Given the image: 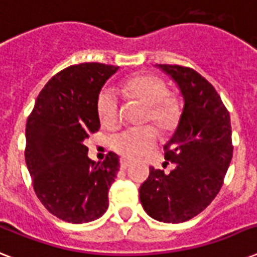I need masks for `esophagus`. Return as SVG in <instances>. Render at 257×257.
Returning a JSON list of instances; mask_svg holds the SVG:
<instances>
[{"label": "esophagus", "instance_id": "1", "mask_svg": "<svg viewBox=\"0 0 257 257\" xmlns=\"http://www.w3.org/2000/svg\"><path fill=\"white\" fill-rule=\"evenodd\" d=\"M131 164H132V163H131V161H129V160H125V159H121V161H120L121 169L129 168V167H131Z\"/></svg>", "mask_w": 257, "mask_h": 257}]
</instances>
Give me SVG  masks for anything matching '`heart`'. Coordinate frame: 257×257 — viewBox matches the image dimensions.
Listing matches in <instances>:
<instances>
[{
	"mask_svg": "<svg viewBox=\"0 0 257 257\" xmlns=\"http://www.w3.org/2000/svg\"><path fill=\"white\" fill-rule=\"evenodd\" d=\"M122 90L128 97L147 105L144 121H151L161 133H172L183 116V104L176 94L168 92V85L155 74H136L125 80ZM97 114L101 124L110 126L118 120L120 102L110 86H104L97 94ZM156 129L151 125L122 129L110 137V147L126 159H137L155 147Z\"/></svg>",
	"mask_w": 257,
	"mask_h": 257,
	"instance_id": "1",
	"label": "heart"
}]
</instances>
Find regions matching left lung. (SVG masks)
I'll return each instance as SVG.
<instances>
[{"label": "left lung", "mask_w": 257, "mask_h": 257, "mask_svg": "<svg viewBox=\"0 0 257 257\" xmlns=\"http://www.w3.org/2000/svg\"><path fill=\"white\" fill-rule=\"evenodd\" d=\"M180 86L183 116L175 135L164 145V156L176 165L169 175L149 168L141 184L145 212L163 223H183L212 203L232 160L229 112L211 82L188 66L160 64Z\"/></svg>", "instance_id": "8db88e82"}]
</instances>
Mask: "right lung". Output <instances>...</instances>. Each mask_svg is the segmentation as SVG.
<instances>
[{"label": "right lung", "mask_w": 257, "mask_h": 257, "mask_svg": "<svg viewBox=\"0 0 257 257\" xmlns=\"http://www.w3.org/2000/svg\"><path fill=\"white\" fill-rule=\"evenodd\" d=\"M117 69L100 62L68 66L46 82L28 117L25 161L34 192L68 223L93 221L108 209L118 156L109 152L102 163L92 161L85 141L100 129L97 94Z\"/></svg>", "instance_id": "obj_1"}]
</instances>
